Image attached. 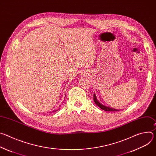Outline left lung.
Masks as SVG:
<instances>
[{
    "label": "left lung",
    "mask_w": 156,
    "mask_h": 156,
    "mask_svg": "<svg viewBox=\"0 0 156 156\" xmlns=\"http://www.w3.org/2000/svg\"><path fill=\"white\" fill-rule=\"evenodd\" d=\"M93 100H94V102L96 103V104L97 105H98L99 107H100L101 109H102V110H104L109 111V112H114V111H116V112H117V111H119V110H120L112 108H110V107H107V106H105V105L101 104L99 101H98L95 94H94V96H93Z\"/></svg>",
    "instance_id": "obj_1"
}]
</instances>
